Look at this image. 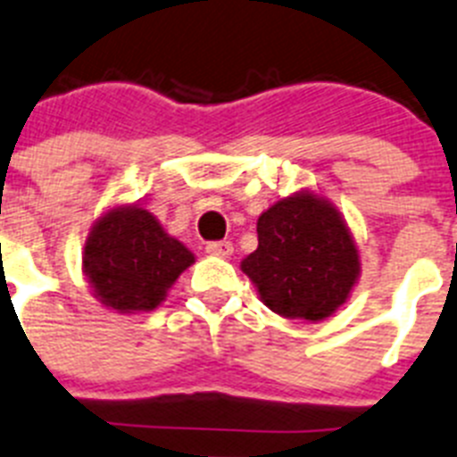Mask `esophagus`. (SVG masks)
I'll list each match as a JSON object with an SVG mask.
<instances>
[{
    "mask_svg": "<svg viewBox=\"0 0 457 457\" xmlns=\"http://www.w3.org/2000/svg\"><path fill=\"white\" fill-rule=\"evenodd\" d=\"M205 252L212 256H231L233 254V243L231 240H214V243L205 245Z\"/></svg>",
    "mask_w": 457,
    "mask_h": 457,
    "instance_id": "1",
    "label": "esophagus"
}]
</instances>
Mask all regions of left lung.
Instances as JSON below:
<instances>
[{"mask_svg": "<svg viewBox=\"0 0 457 457\" xmlns=\"http://www.w3.org/2000/svg\"><path fill=\"white\" fill-rule=\"evenodd\" d=\"M259 247L243 261L272 312L287 319L330 317L356 282V245L330 203L312 194L282 198L259 217Z\"/></svg>", "mask_w": 457, "mask_h": 457, "instance_id": "obj_1", "label": "left lung"}]
</instances>
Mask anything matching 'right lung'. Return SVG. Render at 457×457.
I'll return each mask as SVG.
<instances>
[{"label":"right lung","mask_w":457,"mask_h":457,"mask_svg":"<svg viewBox=\"0 0 457 457\" xmlns=\"http://www.w3.org/2000/svg\"><path fill=\"white\" fill-rule=\"evenodd\" d=\"M85 275L101 303L117 312L154 310L194 254L143 208L108 212L85 245Z\"/></svg>","instance_id":"add662e5"}]
</instances>
